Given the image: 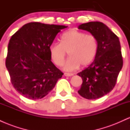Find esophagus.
I'll return each mask as SVG.
<instances>
[{"label": "esophagus", "instance_id": "esophagus-1", "mask_svg": "<svg viewBox=\"0 0 130 130\" xmlns=\"http://www.w3.org/2000/svg\"><path fill=\"white\" fill-rule=\"evenodd\" d=\"M64 75H65V76H73V74L68 73H64Z\"/></svg>", "mask_w": 130, "mask_h": 130}]
</instances>
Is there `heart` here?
<instances>
[{
    "label": "heart",
    "mask_w": 130,
    "mask_h": 130,
    "mask_svg": "<svg viewBox=\"0 0 130 130\" xmlns=\"http://www.w3.org/2000/svg\"><path fill=\"white\" fill-rule=\"evenodd\" d=\"M98 44L96 38L92 35L72 29L61 37L60 43H53L50 47V54L53 62L57 66L63 65L68 53L69 59L64 65L63 70L73 71L81 65H89L96 56Z\"/></svg>",
    "instance_id": "1"
}]
</instances>
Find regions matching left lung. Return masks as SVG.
Listing matches in <instances>:
<instances>
[{
    "label": "left lung",
    "mask_w": 130,
    "mask_h": 130,
    "mask_svg": "<svg viewBox=\"0 0 130 130\" xmlns=\"http://www.w3.org/2000/svg\"><path fill=\"white\" fill-rule=\"evenodd\" d=\"M78 29L90 32L96 38L98 49L93 62L77 73L83 79L77 92L86 99L96 100L109 93L116 85L123 66L120 41L101 22L82 24Z\"/></svg>",
    "instance_id": "obj_1"
}]
</instances>
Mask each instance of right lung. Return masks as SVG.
I'll return each mask as SVG.
<instances>
[{"mask_svg":"<svg viewBox=\"0 0 130 130\" xmlns=\"http://www.w3.org/2000/svg\"><path fill=\"white\" fill-rule=\"evenodd\" d=\"M67 26L30 22L12 35L5 65L12 85L30 100L42 98L63 73L52 62L50 47L56 35Z\"/></svg>","mask_w":130,"mask_h":130,"instance_id":"1","label":"right lung"}]
</instances>
